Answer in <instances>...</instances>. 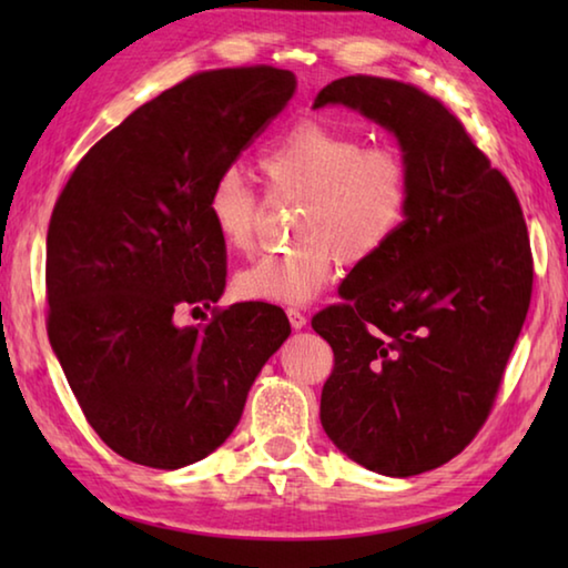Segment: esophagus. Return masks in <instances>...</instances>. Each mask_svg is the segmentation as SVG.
I'll return each mask as SVG.
<instances>
[{
    "mask_svg": "<svg viewBox=\"0 0 568 568\" xmlns=\"http://www.w3.org/2000/svg\"><path fill=\"white\" fill-rule=\"evenodd\" d=\"M287 318H291V325L295 331H301V328H305V323H307V318H305V313L301 311V307H287Z\"/></svg>",
    "mask_w": 568,
    "mask_h": 568,
    "instance_id": "34e87169",
    "label": "esophagus"
}]
</instances>
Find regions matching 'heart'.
I'll use <instances>...</instances> for the list:
<instances>
[{
    "label": "heart",
    "mask_w": 568,
    "mask_h": 568,
    "mask_svg": "<svg viewBox=\"0 0 568 568\" xmlns=\"http://www.w3.org/2000/svg\"><path fill=\"white\" fill-rule=\"evenodd\" d=\"M273 195L301 200L297 243L267 253L235 275L243 301L305 303L331 281L335 261L363 265L378 257L408 217L413 178L406 155L348 130L303 120L257 160ZM207 220L220 243L245 253L255 240L257 197L237 170H223L207 192Z\"/></svg>",
    "instance_id": "obj_1"
}]
</instances>
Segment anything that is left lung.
Masks as SVG:
<instances>
[{
	"instance_id": "left-lung-1",
	"label": "left lung",
	"mask_w": 568,
	"mask_h": 568,
	"mask_svg": "<svg viewBox=\"0 0 568 568\" xmlns=\"http://www.w3.org/2000/svg\"><path fill=\"white\" fill-rule=\"evenodd\" d=\"M335 102L396 132L413 195L393 243L313 315L333 348L321 423L355 464L406 478L491 416L531 303V243L511 182L444 102L371 74L331 82L313 108Z\"/></svg>"
}]
</instances>
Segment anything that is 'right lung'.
Returning <instances> with one entry per match:
<instances>
[{
  "mask_svg": "<svg viewBox=\"0 0 568 568\" xmlns=\"http://www.w3.org/2000/svg\"><path fill=\"white\" fill-rule=\"evenodd\" d=\"M293 90V72L273 64L190 74L92 145L57 197L47 335L94 434L132 464L213 454L291 335L277 305H215L225 245L207 192ZM203 304L214 318L180 329L174 315Z\"/></svg>",
  "mask_w": 568,
  "mask_h": 568,
  "instance_id": "1",
  "label": "right lung"
}]
</instances>
